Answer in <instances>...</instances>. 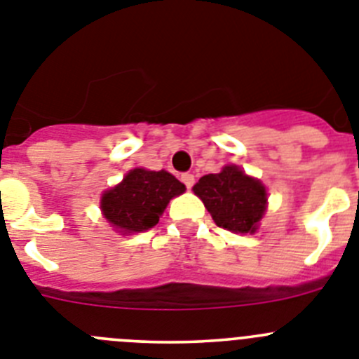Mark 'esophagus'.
I'll return each mask as SVG.
<instances>
[{"label":"esophagus","instance_id":"1","mask_svg":"<svg viewBox=\"0 0 359 359\" xmlns=\"http://www.w3.org/2000/svg\"><path fill=\"white\" fill-rule=\"evenodd\" d=\"M180 179H182V182L186 184V187H191L193 184H195V175H193V173H184Z\"/></svg>","mask_w":359,"mask_h":359}]
</instances>
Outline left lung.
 Listing matches in <instances>:
<instances>
[{
  "mask_svg": "<svg viewBox=\"0 0 359 359\" xmlns=\"http://www.w3.org/2000/svg\"><path fill=\"white\" fill-rule=\"evenodd\" d=\"M193 191L218 227L240 234L256 232L266 211V187L234 164L225 166L219 173L203 175L193 186Z\"/></svg>",
  "mask_w": 359,
  "mask_h": 359,
  "instance_id": "obj_1",
  "label": "left lung"
}]
</instances>
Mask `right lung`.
I'll return each instance as SVG.
<instances>
[{"label":"right lung","mask_w":359,"mask_h":359,"mask_svg":"<svg viewBox=\"0 0 359 359\" xmlns=\"http://www.w3.org/2000/svg\"><path fill=\"white\" fill-rule=\"evenodd\" d=\"M184 191L186 186L172 173L135 168L118 186L103 193L100 208L118 232H143L159 224L170 200Z\"/></svg>","instance_id":"right-lung-1"}]
</instances>
